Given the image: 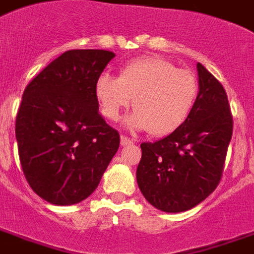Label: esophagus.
<instances>
[{"label": "esophagus", "instance_id": "34e87169", "mask_svg": "<svg viewBox=\"0 0 254 254\" xmlns=\"http://www.w3.org/2000/svg\"><path fill=\"white\" fill-rule=\"evenodd\" d=\"M133 140L132 138H129L127 136H121V145L122 146H127V145H132Z\"/></svg>", "mask_w": 254, "mask_h": 254}]
</instances>
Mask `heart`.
Listing matches in <instances>:
<instances>
[{
	"mask_svg": "<svg viewBox=\"0 0 254 254\" xmlns=\"http://www.w3.org/2000/svg\"><path fill=\"white\" fill-rule=\"evenodd\" d=\"M198 94V82L190 71L157 56H146L124 64L120 75L101 74L95 95L103 116L117 121L133 102L127 117L130 129L155 136L175 132L187 120Z\"/></svg>",
	"mask_w": 254,
	"mask_h": 254,
	"instance_id": "heart-1",
	"label": "heart"
}]
</instances>
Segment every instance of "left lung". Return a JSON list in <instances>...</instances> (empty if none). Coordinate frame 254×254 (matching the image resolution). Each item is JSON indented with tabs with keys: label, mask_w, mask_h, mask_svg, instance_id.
Segmentation results:
<instances>
[{
	"label": "left lung",
	"mask_w": 254,
	"mask_h": 254,
	"mask_svg": "<svg viewBox=\"0 0 254 254\" xmlns=\"http://www.w3.org/2000/svg\"><path fill=\"white\" fill-rule=\"evenodd\" d=\"M196 68L199 93L187 120L159 141L141 144L137 183L146 200L165 213L195 207L217 189L232 140L226 91L200 63Z\"/></svg>",
	"instance_id": "left-lung-1"
}]
</instances>
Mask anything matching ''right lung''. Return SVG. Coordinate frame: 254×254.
I'll return each mask as SVG.
<instances>
[{"label":"right lung","instance_id":"right-lung-1","mask_svg":"<svg viewBox=\"0 0 254 254\" xmlns=\"http://www.w3.org/2000/svg\"><path fill=\"white\" fill-rule=\"evenodd\" d=\"M110 51L71 50L51 62L22 94L16 138L22 171L40 198L58 206L93 194L120 146L99 114L95 82Z\"/></svg>","mask_w":254,"mask_h":254}]
</instances>
